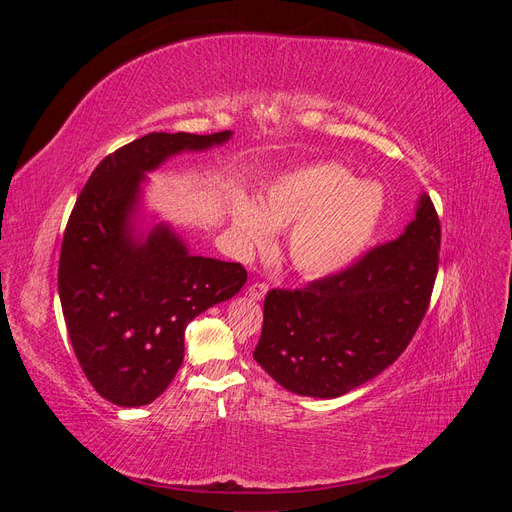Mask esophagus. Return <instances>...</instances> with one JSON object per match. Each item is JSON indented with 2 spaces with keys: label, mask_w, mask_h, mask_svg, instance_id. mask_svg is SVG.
I'll list each match as a JSON object with an SVG mask.
<instances>
[{
  "label": "esophagus",
  "mask_w": 512,
  "mask_h": 512,
  "mask_svg": "<svg viewBox=\"0 0 512 512\" xmlns=\"http://www.w3.org/2000/svg\"><path fill=\"white\" fill-rule=\"evenodd\" d=\"M267 290H269V286H267V284H262V282H256V284H252L250 288H247V292H250V297H252V299H256V301L265 299Z\"/></svg>",
  "instance_id": "obj_1"
}]
</instances>
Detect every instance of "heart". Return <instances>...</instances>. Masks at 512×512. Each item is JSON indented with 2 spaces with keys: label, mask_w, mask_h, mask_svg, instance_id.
<instances>
[{
  "label": "heart",
  "mask_w": 512,
  "mask_h": 512,
  "mask_svg": "<svg viewBox=\"0 0 512 512\" xmlns=\"http://www.w3.org/2000/svg\"><path fill=\"white\" fill-rule=\"evenodd\" d=\"M384 213L378 183L356 181L333 162L309 164L275 179L260 207L232 203V230L243 252L267 250L273 230L292 228L288 254L303 275L327 277L348 269L374 241Z\"/></svg>",
  "instance_id": "heart-1"
}]
</instances>
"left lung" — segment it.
<instances>
[{"instance_id":"obj_1","label":"left lung","mask_w":512,"mask_h":512,"mask_svg":"<svg viewBox=\"0 0 512 512\" xmlns=\"http://www.w3.org/2000/svg\"><path fill=\"white\" fill-rule=\"evenodd\" d=\"M440 239L438 211L423 196L399 239L301 290H269L256 363L307 397H339L376 378L408 348L427 314Z\"/></svg>"}]
</instances>
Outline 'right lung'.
<instances>
[{
  "mask_svg": "<svg viewBox=\"0 0 512 512\" xmlns=\"http://www.w3.org/2000/svg\"><path fill=\"white\" fill-rule=\"evenodd\" d=\"M230 138L151 132L96 166L61 241L57 286L70 344L91 386L115 406L151 404L183 363L188 322L241 290V262L192 256L166 226L136 243L128 220L143 173L185 149Z\"/></svg>",
  "mask_w": 512,
  "mask_h": 512,
  "instance_id": "obj_1",
  "label": "right lung"
}]
</instances>
